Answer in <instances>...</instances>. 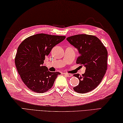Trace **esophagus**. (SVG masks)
I'll use <instances>...</instances> for the list:
<instances>
[{"label":"esophagus","mask_w":123,"mask_h":123,"mask_svg":"<svg viewBox=\"0 0 123 123\" xmlns=\"http://www.w3.org/2000/svg\"><path fill=\"white\" fill-rule=\"evenodd\" d=\"M64 74L65 75H66V76L68 77H72V75L71 74H68V73H64Z\"/></svg>","instance_id":"obj_1"}]
</instances>
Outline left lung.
<instances>
[{"instance_id": "1", "label": "left lung", "mask_w": 123, "mask_h": 123, "mask_svg": "<svg viewBox=\"0 0 123 123\" xmlns=\"http://www.w3.org/2000/svg\"><path fill=\"white\" fill-rule=\"evenodd\" d=\"M67 40L79 52L76 63L86 67L85 74L81 76L79 74L74 75L79 80V84L74 90L80 93L92 91L100 84L107 69V49L93 35L78 34L67 37Z\"/></svg>"}]
</instances>
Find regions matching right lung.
<instances>
[{
	"instance_id": "add662e5",
	"label": "right lung",
	"mask_w": 123,
	"mask_h": 123,
	"mask_svg": "<svg viewBox=\"0 0 123 123\" xmlns=\"http://www.w3.org/2000/svg\"><path fill=\"white\" fill-rule=\"evenodd\" d=\"M65 38V36L38 34L25 39L18 46L15 65L23 82L30 89L43 93L52 87L61 74L49 71L43 64L52 48Z\"/></svg>"
}]
</instances>
